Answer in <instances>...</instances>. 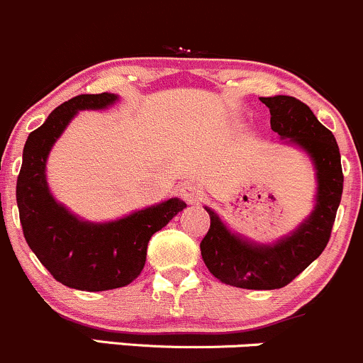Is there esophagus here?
<instances>
[{"instance_id": "esophagus-1", "label": "esophagus", "mask_w": 363, "mask_h": 363, "mask_svg": "<svg viewBox=\"0 0 363 363\" xmlns=\"http://www.w3.org/2000/svg\"><path fill=\"white\" fill-rule=\"evenodd\" d=\"M180 196L183 201H186L189 204H194V202H199V199L202 197V189L201 185L196 182H186L180 186Z\"/></svg>"}]
</instances>
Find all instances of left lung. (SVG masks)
<instances>
[{"label":"left lung","mask_w":363,"mask_h":363,"mask_svg":"<svg viewBox=\"0 0 363 363\" xmlns=\"http://www.w3.org/2000/svg\"><path fill=\"white\" fill-rule=\"evenodd\" d=\"M270 108L272 130L280 138L305 149L317 167V204L310 218L286 239L274 245H256L233 235L218 214L201 242L206 267L220 282L242 289H280L310 267L330 239L342 196L341 154L333 131L315 118L311 108L294 96H261Z\"/></svg>","instance_id":"left-lung-1"}]
</instances>
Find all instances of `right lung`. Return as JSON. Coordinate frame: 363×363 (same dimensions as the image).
I'll list each match as a JSON object with an SVG mask.
<instances>
[{
	"instance_id": "right-lung-1",
	"label": "right lung",
	"mask_w": 363,
	"mask_h": 363,
	"mask_svg": "<svg viewBox=\"0 0 363 363\" xmlns=\"http://www.w3.org/2000/svg\"><path fill=\"white\" fill-rule=\"evenodd\" d=\"M114 93L77 95L58 105L27 138L17 178L22 232L43 267L64 286L108 291L131 284L145 267L150 237L186 208L169 199L111 223H86L58 204L46 185V157L77 111L105 108Z\"/></svg>"
}]
</instances>
